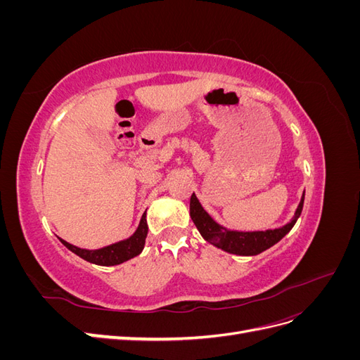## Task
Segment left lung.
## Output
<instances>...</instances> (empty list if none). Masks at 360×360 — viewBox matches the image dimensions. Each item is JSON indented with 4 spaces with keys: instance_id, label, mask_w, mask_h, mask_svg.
I'll return each mask as SVG.
<instances>
[{
    "instance_id": "obj_1",
    "label": "left lung",
    "mask_w": 360,
    "mask_h": 360,
    "mask_svg": "<svg viewBox=\"0 0 360 360\" xmlns=\"http://www.w3.org/2000/svg\"><path fill=\"white\" fill-rule=\"evenodd\" d=\"M303 201L304 192L302 195L296 212H294V216L291 217V221L279 228H275V230L266 231H237L217 224L213 217L204 210V207L201 205L195 193H192L191 197V217L195 226L198 228V231L204 240L225 250V252L249 257L261 254L263 250L271 248L275 243H278L282 237L290 233V230L294 226V224L297 222L302 213Z\"/></svg>"
}]
</instances>
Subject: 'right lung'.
I'll return each instance as SVG.
<instances>
[{
  "instance_id": "obj_1",
  "label": "right lung",
  "mask_w": 360,
  "mask_h": 360,
  "mask_svg": "<svg viewBox=\"0 0 360 360\" xmlns=\"http://www.w3.org/2000/svg\"><path fill=\"white\" fill-rule=\"evenodd\" d=\"M147 212V210H146ZM144 212L143 217H141L139 225L132 236H129L123 240L111 243L103 248L97 249H84L78 248L75 245H70L69 242L60 238V242L66 246L73 254L81 257L82 259L89 261V263L97 264V266H117L122 264L124 261L134 258L143 252L144 245H146V237L148 233V225H147V213Z\"/></svg>"
}]
</instances>
